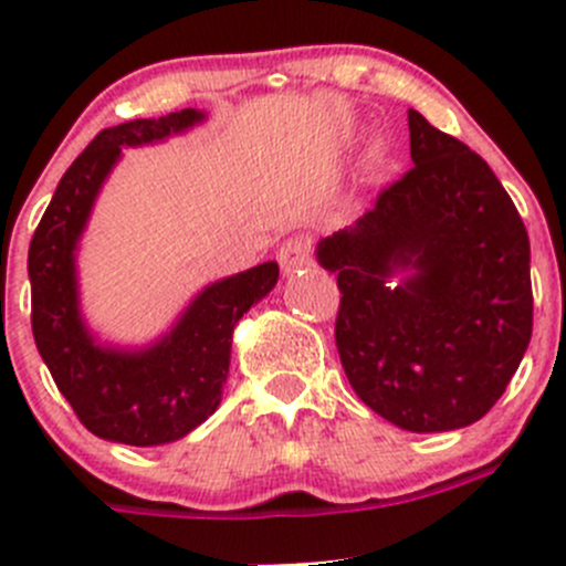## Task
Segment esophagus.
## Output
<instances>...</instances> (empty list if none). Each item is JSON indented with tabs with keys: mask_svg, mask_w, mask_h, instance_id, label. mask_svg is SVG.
<instances>
[{
	"mask_svg": "<svg viewBox=\"0 0 566 566\" xmlns=\"http://www.w3.org/2000/svg\"><path fill=\"white\" fill-rule=\"evenodd\" d=\"M279 265L284 273H295L301 268H306L312 262V241L304 235H293L282 243L276 251Z\"/></svg>",
	"mask_w": 566,
	"mask_h": 566,
	"instance_id": "obj_1",
	"label": "esophagus"
}]
</instances>
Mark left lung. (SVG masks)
<instances>
[{"mask_svg": "<svg viewBox=\"0 0 566 566\" xmlns=\"http://www.w3.org/2000/svg\"><path fill=\"white\" fill-rule=\"evenodd\" d=\"M413 167L325 238L336 350L364 405L410 432L482 419L521 367L534 323L528 232L482 156L408 112ZM410 266L391 291L385 282Z\"/></svg>", "mask_w": 566, "mask_h": 566, "instance_id": "left-lung-1", "label": "left lung"}]
</instances>
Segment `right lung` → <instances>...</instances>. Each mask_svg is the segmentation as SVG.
Here are the masks:
<instances>
[{"mask_svg": "<svg viewBox=\"0 0 566 566\" xmlns=\"http://www.w3.org/2000/svg\"><path fill=\"white\" fill-rule=\"evenodd\" d=\"M193 108L104 128L67 167L30 243L32 334L73 413L93 436L128 447H158L188 436L221 402L232 328L273 290L276 262L216 282L188 306L167 339L142 353L93 345L76 306L73 249L119 147L147 145L191 128Z\"/></svg>", "mask_w": 566, "mask_h": 566, "instance_id": "right-lung-1", "label": "right lung"}]
</instances>
